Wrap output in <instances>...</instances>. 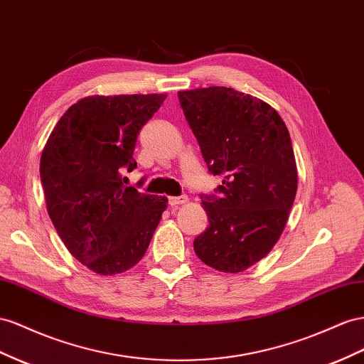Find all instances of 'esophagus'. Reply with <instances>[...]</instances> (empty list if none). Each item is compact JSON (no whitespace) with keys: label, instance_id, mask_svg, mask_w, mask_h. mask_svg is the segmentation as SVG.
Segmentation results:
<instances>
[{"label":"esophagus","instance_id":"1","mask_svg":"<svg viewBox=\"0 0 364 364\" xmlns=\"http://www.w3.org/2000/svg\"><path fill=\"white\" fill-rule=\"evenodd\" d=\"M186 202H188V198H186V196H178V198H168V205H171V206H178V205L186 203Z\"/></svg>","mask_w":364,"mask_h":364}]
</instances>
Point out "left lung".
<instances>
[{
  "label": "left lung",
  "mask_w": 364,
  "mask_h": 364,
  "mask_svg": "<svg viewBox=\"0 0 364 364\" xmlns=\"http://www.w3.org/2000/svg\"><path fill=\"white\" fill-rule=\"evenodd\" d=\"M208 171L222 185L202 196L208 228L194 252L222 272H242L267 255L287 225L297 193L289 132L267 102L230 87L178 92Z\"/></svg>",
  "instance_id": "left-lung-1"
}]
</instances>
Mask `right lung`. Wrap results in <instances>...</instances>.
<instances>
[{
    "mask_svg": "<svg viewBox=\"0 0 364 364\" xmlns=\"http://www.w3.org/2000/svg\"><path fill=\"white\" fill-rule=\"evenodd\" d=\"M166 95L87 96L55 125L41 154L47 211L67 250L88 269L113 276L149 248L168 199L122 183L137 134Z\"/></svg>",
    "mask_w": 364,
    "mask_h": 364,
    "instance_id": "right-lung-1",
    "label": "right lung"
}]
</instances>
